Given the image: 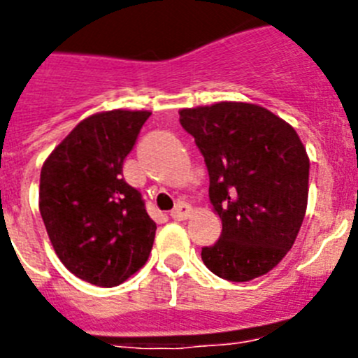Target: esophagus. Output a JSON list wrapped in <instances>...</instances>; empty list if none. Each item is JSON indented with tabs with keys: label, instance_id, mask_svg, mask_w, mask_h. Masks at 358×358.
Wrapping results in <instances>:
<instances>
[{
	"label": "esophagus",
	"instance_id": "34e87169",
	"mask_svg": "<svg viewBox=\"0 0 358 358\" xmlns=\"http://www.w3.org/2000/svg\"><path fill=\"white\" fill-rule=\"evenodd\" d=\"M190 212H192V208H190L187 203L180 201L178 205L171 210V213H169V215H171V219H175V220H185L187 217L190 215Z\"/></svg>",
	"mask_w": 358,
	"mask_h": 358
}]
</instances>
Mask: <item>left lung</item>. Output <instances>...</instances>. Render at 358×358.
Returning <instances> with one entry per match:
<instances>
[{
    "instance_id": "left-lung-1",
    "label": "left lung",
    "mask_w": 358,
    "mask_h": 358,
    "mask_svg": "<svg viewBox=\"0 0 358 358\" xmlns=\"http://www.w3.org/2000/svg\"><path fill=\"white\" fill-rule=\"evenodd\" d=\"M210 176V201L222 220L203 247L210 272L245 282L270 272L295 243L307 208L309 157L299 134L268 109L219 102L182 109Z\"/></svg>"
}]
</instances>
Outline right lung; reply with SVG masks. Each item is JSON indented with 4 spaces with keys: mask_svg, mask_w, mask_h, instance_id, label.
<instances>
[{
    "mask_svg": "<svg viewBox=\"0 0 358 358\" xmlns=\"http://www.w3.org/2000/svg\"><path fill=\"white\" fill-rule=\"evenodd\" d=\"M152 113L106 111L83 120L43 162L40 215L63 265L113 288L146 263L157 224L123 162Z\"/></svg>",
    "mask_w": 358,
    "mask_h": 358,
    "instance_id": "1",
    "label": "right lung"
}]
</instances>
